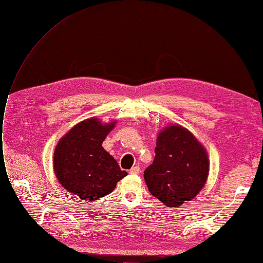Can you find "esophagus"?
<instances>
[{
    "mask_svg": "<svg viewBox=\"0 0 263 263\" xmlns=\"http://www.w3.org/2000/svg\"><path fill=\"white\" fill-rule=\"evenodd\" d=\"M131 174H138V173H140V167L139 166H134V167H132L131 169H130V171H129Z\"/></svg>",
    "mask_w": 263,
    "mask_h": 263,
    "instance_id": "34e87169",
    "label": "esophagus"
}]
</instances>
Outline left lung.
Returning <instances> with one entry per match:
<instances>
[{
	"mask_svg": "<svg viewBox=\"0 0 263 263\" xmlns=\"http://www.w3.org/2000/svg\"><path fill=\"white\" fill-rule=\"evenodd\" d=\"M155 154L144 171L152 195L172 208L195 197L209 171L207 153L196 138L179 124L169 125L159 133Z\"/></svg>",
	"mask_w": 263,
	"mask_h": 263,
	"instance_id": "1",
	"label": "left lung"
}]
</instances>
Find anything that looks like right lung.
<instances>
[{
	"instance_id": "right-lung-1",
	"label": "right lung",
	"mask_w": 263,
	"mask_h": 263,
	"mask_svg": "<svg viewBox=\"0 0 263 263\" xmlns=\"http://www.w3.org/2000/svg\"><path fill=\"white\" fill-rule=\"evenodd\" d=\"M115 122L102 124L95 118L74 125L58 142L54 153V171L62 185L83 200L110 194L117 182L126 176L102 144Z\"/></svg>"
}]
</instances>
